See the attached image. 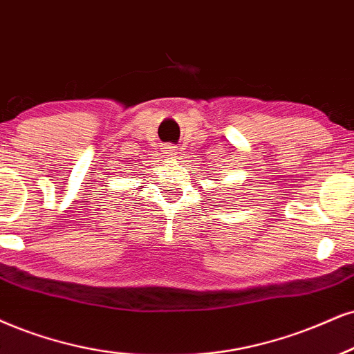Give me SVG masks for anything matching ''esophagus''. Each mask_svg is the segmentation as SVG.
Here are the masks:
<instances>
[{
    "label": "esophagus",
    "mask_w": 354,
    "mask_h": 354,
    "mask_svg": "<svg viewBox=\"0 0 354 354\" xmlns=\"http://www.w3.org/2000/svg\"><path fill=\"white\" fill-rule=\"evenodd\" d=\"M164 154L165 156H176V147H174V146H165L164 147Z\"/></svg>",
    "instance_id": "34e87169"
}]
</instances>
